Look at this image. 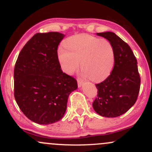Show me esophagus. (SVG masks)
<instances>
[{
	"mask_svg": "<svg viewBox=\"0 0 152 152\" xmlns=\"http://www.w3.org/2000/svg\"><path fill=\"white\" fill-rule=\"evenodd\" d=\"M77 82H78V87H81L82 85H83V82L80 79V78H78V79H77Z\"/></svg>",
	"mask_w": 152,
	"mask_h": 152,
	"instance_id": "1",
	"label": "esophagus"
}]
</instances>
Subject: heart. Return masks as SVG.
<instances>
[{
    "instance_id": "1",
    "label": "heart",
    "mask_w": 152,
    "mask_h": 152,
    "mask_svg": "<svg viewBox=\"0 0 152 152\" xmlns=\"http://www.w3.org/2000/svg\"><path fill=\"white\" fill-rule=\"evenodd\" d=\"M64 48H59L58 58L62 70L73 74L79 69L92 81H103L109 76L114 66V49L109 41L86 34L66 39Z\"/></svg>"
}]
</instances>
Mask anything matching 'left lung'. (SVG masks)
Instances as JSON below:
<instances>
[{
  "label": "left lung",
  "instance_id": "1",
  "mask_svg": "<svg viewBox=\"0 0 152 152\" xmlns=\"http://www.w3.org/2000/svg\"><path fill=\"white\" fill-rule=\"evenodd\" d=\"M96 34L111 44L115 62L111 74L96 84L98 92L93 108L102 116L116 117L126 113L137 100L141 83L137 61L130 46L114 33Z\"/></svg>",
  "mask_w": 152,
  "mask_h": 152
}]
</instances>
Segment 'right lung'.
Instances as JSON below:
<instances>
[{
  "label": "right lung",
  "instance_id": "1",
  "mask_svg": "<svg viewBox=\"0 0 152 152\" xmlns=\"http://www.w3.org/2000/svg\"><path fill=\"white\" fill-rule=\"evenodd\" d=\"M64 35L38 33L19 53L14 69V97L28 118L39 124L61 119L77 81L61 69L58 46Z\"/></svg>",
  "mask_w": 152,
  "mask_h": 152
}]
</instances>
